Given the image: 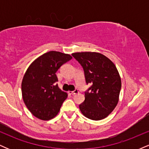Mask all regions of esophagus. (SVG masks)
<instances>
[{
	"label": "esophagus",
	"instance_id": "esophagus-1",
	"mask_svg": "<svg viewBox=\"0 0 149 149\" xmlns=\"http://www.w3.org/2000/svg\"><path fill=\"white\" fill-rule=\"evenodd\" d=\"M78 93V89H76L75 90H73L72 92H69V94H71V95H76V94Z\"/></svg>",
	"mask_w": 149,
	"mask_h": 149
}]
</instances>
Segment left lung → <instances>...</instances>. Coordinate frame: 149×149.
<instances>
[{
	"instance_id": "obj_1",
	"label": "left lung",
	"mask_w": 149,
	"mask_h": 149,
	"mask_svg": "<svg viewBox=\"0 0 149 149\" xmlns=\"http://www.w3.org/2000/svg\"><path fill=\"white\" fill-rule=\"evenodd\" d=\"M84 70L85 81L91 86L85 92V101L79 105L83 116L93 120L107 117L119 100L121 79L115 64L98 52L73 53Z\"/></svg>"
}]
</instances>
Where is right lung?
<instances>
[{"label":"right lung","instance_id":"obj_1","mask_svg":"<svg viewBox=\"0 0 149 149\" xmlns=\"http://www.w3.org/2000/svg\"><path fill=\"white\" fill-rule=\"evenodd\" d=\"M72 59L70 54L49 51L31 64L22 82L24 102L35 117L48 120L57 115L67 93L56 84V72Z\"/></svg>","mask_w":149,"mask_h":149}]
</instances>
